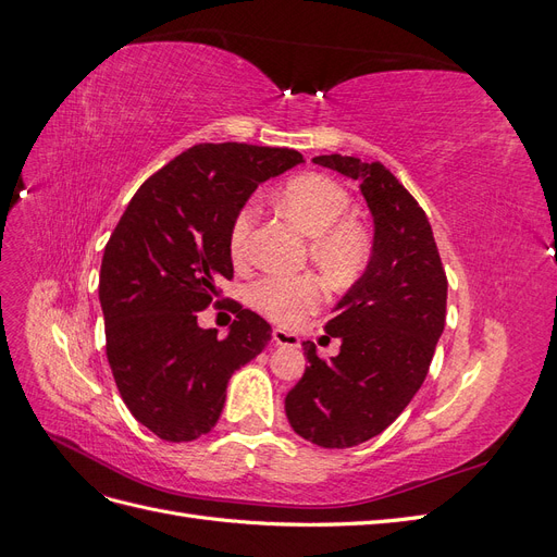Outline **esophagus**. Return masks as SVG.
<instances>
[{"mask_svg":"<svg viewBox=\"0 0 557 557\" xmlns=\"http://www.w3.org/2000/svg\"><path fill=\"white\" fill-rule=\"evenodd\" d=\"M272 339L276 346H288V348H297L299 346V336L295 332H285V330H274Z\"/></svg>","mask_w":557,"mask_h":557,"instance_id":"34e87169","label":"esophagus"}]
</instances>
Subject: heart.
<instances>
[{"mask_svg": "<svg viewBox=\"0 0 557 557\" xmlns=\"http://www.w3.org/2000/svg\"><path fill=\"white\" fill-rule=\"evenodd\" d=\"M278 211L313 239L318 262L334 276H348L367 258L364 230L344 218L350 197L342 183L325 174H301L290 178L276 195ZM256 221V209L246 207L237 213L230 230V256L242 260L248 234ZM323 301V288L315 278L269 276L252 288V305L276 323L297 325Z\"/></svg>", "mask_w": 557, "mask_h": 557, "instance_id": "b5f03b06", "label": "heart"}]
</instances>
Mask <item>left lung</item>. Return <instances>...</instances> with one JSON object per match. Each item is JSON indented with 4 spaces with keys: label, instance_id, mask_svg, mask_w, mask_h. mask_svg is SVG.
Listing matches in <instances>:
<instances>
[{
    "label": "left lung",
    "instance_id": "left-lung-1",
    "mask_svg": "<svg viewBox=\"0 0 557 557\" xmlns=\"http://www.w3.org/2000/svg\"><path fill=\"white\" fill-rule=\"evenodd\" d=\"M315 164L360 183L374 221L364 272L336 301L325 332L339 356L309 367L285 395L293 430L320 448H350L381 434L423 385L446 323V274L425 211L381 162L318 156Z\"/></svg>",
    "mask_w": 557,
    "mask_h": 557
}]
</instances>
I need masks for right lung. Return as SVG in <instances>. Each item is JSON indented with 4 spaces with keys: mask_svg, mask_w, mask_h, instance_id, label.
Segmentation results:
<instances>
[{
    "mask_svg": "<svg viewBox=\"0 0 557 557\" xmlns=\"http://www.w3.org/2000/svg\"><path fill=\"white\" fill-rule=\"evenodd\" d=\"M305 162L297 150L199 144L150 176L104 248L99 305L107 358L132 416L164 442H193L221 418L227 383L272 339L237 305L225 336L197 313L232 278L230 230L260 183Z\"/></svg>",
    "mask_w": 557,
    "mask_h": 557,
    "instance_id": "add662e5",
    "label": "right lung"
}]
</instances>
